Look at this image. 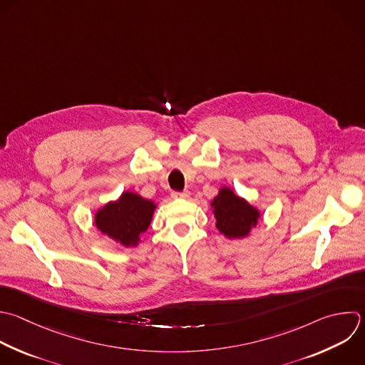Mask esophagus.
<instances>
[{"mask_svg": "<svg viewBox=\"0 0 365 365\" xmlns=\"http://www.w3.org/2000/svg\"><path fill=\"white\" fill-rule=\"evenodd\" d=\"M173 198H175V200H188L190 198V191H174L173 194Z\"/></svg>", "mask_w": 365, "mask_h": 365, "instance_id": "obj_1", "label": "esophagus"}]
</instances>
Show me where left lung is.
I'll use <instances>...</instances> for the list:
<instances>
[{
	"mask_svg": "<svg viewBox=\"0 0 365 365\" xmlns=\"http://www.w3.org/2000/svg\"><path fill=\"white\" fill-rule=\"evenodd\" d=\"M217 230L228 240H241L258 225L261 211L232 188L222 185L211 201Z\"/></svg>",
	"mask_w": 365,
	"mask_h": 365,
	"instance_id": "left-lung-1",
	"label": "left lung"
}]
</instances>
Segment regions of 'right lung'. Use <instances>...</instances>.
Returning a JSON list of instances; mask_svg holds the SVG:
<instances>
[{
    "label": "right lung",
    "mask_w": 365,
    "mask_h": 365,
    "mask_svg": "<svg viewBox=\"0 0 365 365\" xmlns=\"http://www.w3.org/2000/svg\"><path fill=\"white\" fill-rule=\"evenodd\" d=\"M155 210L157 204L153 200L124 191L117 200L96 211L94 224L103 235L130 248L141 242V234L150 227Z\"/></svg>",
    "instance_id": "right-lung-1"
}]
</instances>
